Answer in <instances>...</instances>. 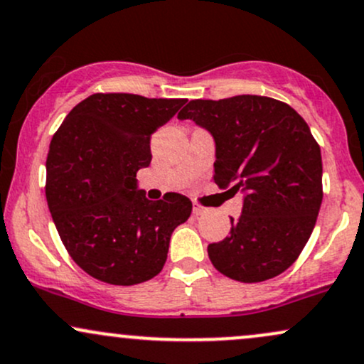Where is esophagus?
<instances>
[{"instance_id": "1", "label": "esophagus", "mask_w": 364, "mask_h": 364, "mask_svg": "<svg viewBox=\"0 0 364 364\" xmlns=\"http://www.w3.org/2000/svg\"><path fill=\"white\" fill-rule=\"evenodd\" d=\"M203 214H207V208L200 205V203H193V215H203Z\"/></svg>"}]
</instances>
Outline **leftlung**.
I'll list each match as a JSON object with an SVG mask.
<instances>
[{"instance_id":"obj_1","label":"left lung","mask_w":364,"mask_h":364,"mask_svg":"<svg viewBox=\"0 0 364 364\" xmlns=\"http://www.w3.org/2000/svg\"><path fill=\"white\" fill-rule=\"evenodd\" d=\"M178 118L193 119L214 136V181L243 193L229 236L207 248L215 269L240 282L289 269L310 240L323 198L321 154L306 121L263 95L196 99Z\"/></svg>"}]
</instances>
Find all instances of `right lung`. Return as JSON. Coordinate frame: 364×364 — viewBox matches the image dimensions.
<instances>
[{"instance_id": "obj_1", "label": "right lung", "mask_w": 364, "mask_h": 364, "mask_svg": "<svg viewBox=\"0 0 364 364\" xmlns=\"http://www.w3.org/2000/svg\"><path fill=\"white\" fill-rule=\"evenodd\" d=\"M186 99L94 94L68 112L46 161V198L75 263L99 281L133 286L156 277L191 202L166 193L152 202L136 171L152 161L150 136Z\"/></svg>"}]
</instances>
